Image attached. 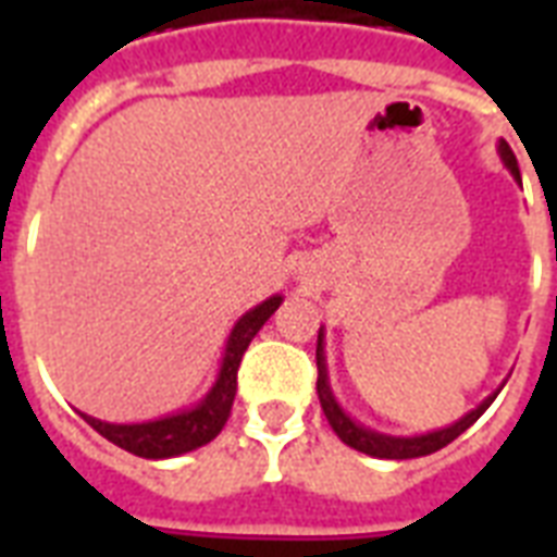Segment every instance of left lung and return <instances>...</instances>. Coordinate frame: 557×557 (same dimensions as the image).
<instances>
[{"label":"left lung","mask_w":557,"mask_h":557,"mask_svg":"<svg viewBox=\"0 0 557 557\" xmlns=\"http://www.w3.org/2000/svg\"><path fill=\"white\" fill-rule=\"evenodd\" d=\"M497 152H500V161L506 164V170H509L511 176H515V182H520L518 159H515V152H511L509 144H497ZM314 358H318V398H321V407L323 413H326V419H330L332 431L338 433V440L344 442V445L361 450L367 457L379 459H416L445 448L448 442L457 440L459 433H466L468 428L488 410V405H492L494 398H497V393L503 389H494L492 396H485L474 410H468L462 419H457V422L448 424V428L419 433V436H389V433H379L372 431V428H367V424L356 422V419L338 405V398H335V393H332L330 387V372H326V335H323V326L321 332H318V352H314Z\"/></svg>","instance_id":"8db88e82"}]
</instances>
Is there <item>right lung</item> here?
<instances>
[{
	"label": "right lung",
	"mask_w": 557,
	"mask_h": 557,
	"mask_svg": "<svg viewBox=\"0 0 557 557\" xmlns=\"http://www.w3.org/2000/svg\"><path fill=\"white\" fill-rule=\"evenodd\" d=\"M283 304V297L271 295L269 300H262L260 306H253L248 312L234 323V330L227 335L225 356L219 364L216 381L213 387L205 393L201 401H196L187 410L178 413L161 416V419H150V422H133V424H117V422H103L95 416L81 413L86 422L107 436L112 445L129 450L135 457L144 459H170L182 457L187 450H196L201 445H208L210 440H216L219 431L225 428L227 416H231V405L236 396V370L243 361L245 349L253 341V335L262 330V323L269 321L271 314L277 312V306Z\"/></svg>",
	"instance_id": "add662e5"
}]
</instances>
